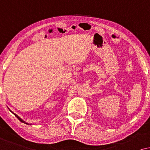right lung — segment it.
<instances>
[{
	"instance_id": "1",
	"label": "right lung",
	"mask_w": 150,
	"mask_h": 150,
	"mask_svg": "<svg viewBox=\"0 0 150 150\" xmlns=\"http://www.w3.org/2000/svg\"><path fill=\"white\" fill-rule=\"evenodd\" d=\"M10 111H11V110H10ZM12 112V113L13 114V115H14L16 116V117H17V118H18V119L20 121H21V122H23V123H25V124H27V125H29V124H28V123H26L25 121H23V119H22L21 118H20V117H18V116L17 115H16V114H15V113H13V112Z\"/></svg>"
}]
</instances>
